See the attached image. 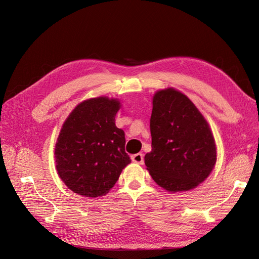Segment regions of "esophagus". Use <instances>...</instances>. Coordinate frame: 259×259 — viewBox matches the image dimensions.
I'll return each mask as SVG.
<instances>
[{"mask_svg": "<svg viewBox=\"0 0 259 259\" xmlns=\"http://www.w3.org/2000/svg\"><path fill=\"white\" fill-rule=\"evenodd\" d=\"M132 160L133 162L138 163V164H143L144 163V154L143 153H136L132 155Z\"/></svg>", "mask_w": 259, "mask_h": 259, "instance_id": "esophagus-1", "label": "esophagus"}]
</instances>
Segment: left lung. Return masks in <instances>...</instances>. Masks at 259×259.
I'll list each match as a JSON object with an SVG mask.
<instances>
[{
  "instance_id": "left-lung-1",
  "label": "left lung",
  "mask_w": 259,
  "mask_h": 259,
  "mask_svg": "<svg viewBox=\"0 0 259 259\" xmlns=\"http://www.w3.org/2000/svg\"><path fill=\"white\" fill-rule=\"evenodd\" d=\"M152 103V149L145 155L147 169L167 191L190 190L209 175L216 162L208 124L192 101L176 90L159 91Z\"/></svg>"
}]
</instances>
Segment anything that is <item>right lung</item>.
I'll return each instance as SVG.
<instances>
[{"instance_id": "add662e5", "label": "right lung", "mask_w": 259, "mask_h": 259, "mask_svg": "<svg viewBox=\"0 0 259 259\" xmlns=\"http://www.w3.org/2000/svg\"><path fill=\"white\" fill-rule=\"evenodd\" d=\"M116 99L85 100L70 113L58 136L55 159L59 177L73 192L97 198L115 185L131 163L125 136L115 126Z\"/></svg>"}]
</instances>
